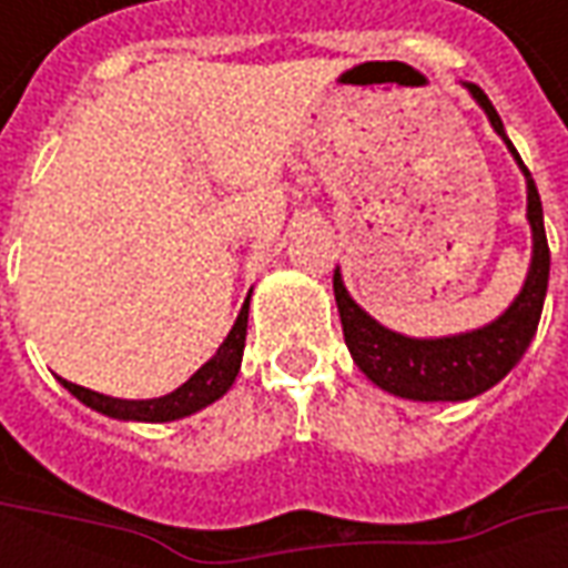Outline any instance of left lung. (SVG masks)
<instances>
[{
    "instance_id": "1",
    "label": "left lung",
    "mask_w": 568,
    "mask_h": 568,
    "mask_svg": "<svg viewBox=\"0 0 568 568\" xmlns=\"http://www.w3.org/2000/svg\"><path fill=\"white\" fill-rule=\"evenodd\" d=\"M463 88L484 109L489 128L499 133V140L508 145L511 158L524 173L532 258H529L524 288L517 292V297L501 316L480 325L475 332L447 334V337H407V334L386 328L349 297L341 267L334 271V301H337L349 356L374 386H381L383 393L407 398V402H468V398L493 389L524 358L526 346L532 344L541 307H545V295H548L550 252L536 182L511 140L505 136L499 112L493 109L487 93L471 81H463Z\"/></svg>"
}]
</instances>
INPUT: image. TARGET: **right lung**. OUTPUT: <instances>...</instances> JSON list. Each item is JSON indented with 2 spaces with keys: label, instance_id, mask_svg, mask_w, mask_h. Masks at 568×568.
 I'll list each match as a JSON object with an SVG mask.
<instances>
[{
  "label": "right lung",
  "instance_id": "1",
  "mask_svg": "<svg viewBox=\"0 0 568 568\" xmlns=\"http://www.w3.org/2000/svg\"><path fill=\"white\" fill-rule=\"evenodd\" d=\"M248 297H252V292H248ZM248 297L236 313L234 328L215 349V356L206 365H200L179 389L161 395V398H112V395L93 393V389H84L79 383H69L63 377H57V381L63 383L81 405H88L103 417L124 419V423H173V419L191 417L212 402H219L234 386L240 362H243V346H246Z\"/></svg>",
  "mask_w": 568,
  "mask_h": 568
}]
</instances>
